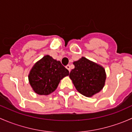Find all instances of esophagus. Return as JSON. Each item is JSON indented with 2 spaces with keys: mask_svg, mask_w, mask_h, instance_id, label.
<instances>
[{
  "mask_svg": "<svg viewBox=\"0 0 132 132\" xmlns=\"http://www.w3.org/2000/svg\"><path fill=\"white\" fill-rule=\"evenodd\" d=\"M65 67H66V69H68V70H69V72L70 71V65H67Z\"/></svg>",
  "mask_w": 132,
  "mask_h": 132,
  "instance_id": "obj_1",
  "label": "esophagus"
}]
</instances>
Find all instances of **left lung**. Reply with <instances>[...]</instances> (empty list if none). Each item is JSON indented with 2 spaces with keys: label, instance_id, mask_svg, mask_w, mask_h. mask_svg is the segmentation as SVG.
<instances>
[{
  "label": "left lung",
  "instance_id": "obj_1",
  "mask_svg": "<svg viewBox=\"0 0 132 132\" xmlns=\"http://www.w3.org/2000/svg\"><path fill=\"white\" fill-rule=\"evenodd\" d=\"M75 67L69 74L76 89L81 94L91 97L100 92L105 85V69L85 57L73 62Z\"/></svg>",
  "mask_w": 132,
  "mask_h": 132
}]
</instances>
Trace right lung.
<instances>
[{
	"label": "right lung",
	"instance_id": "add662e5",
	"mask_svg": "<svg viewBox=\"0 0 132 132\" xmlns=\"http://www.w3.org/2000/svg\"><path fill=\"white\" fill-rule=\"evenodd\" d=\"M69 72L60 61L47 55L36 62L28 74V81L35 93L48 95L56 89L60 80Z\"/></svg>",
	"mask_w": 132,
	"mask_h": 132
}]
</instances>
